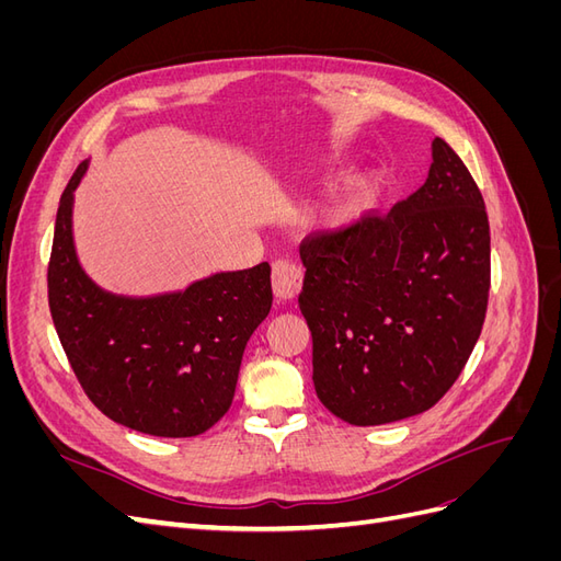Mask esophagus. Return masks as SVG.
<instances>
[{
	"label": "esophagus",
	"mask_w": 561,
	"mask_h": 561,
	"mask_svg": "<svg viewBox=\"0 0 561 561\" xmlns=\"http://www.w3.org/2000/svg\"><path fill=\"white\" fill-rule=\"evenodd\" d=\"M271 283L280 301H290L301 290V268L293 260H276L271 266Z\"/></svg>",
	"instance_id": "1"
}]
</instances>
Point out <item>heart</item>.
<instances>
[{"label":"heart","mask_w":561,"mask_h":561,"mask_svg":"<svg viewBox=\"0 0 561 561\" xmlns=\"http://www.w3.org/2000/svg\"><path fill=\"white\" fill-rule=\"evenodd\" d=\"M358 208H360V196L348 194V196H342L334 203L330 215H332L334 222H346V219H351L355 213H358Z\"/></svg>","instance_id":"b5f03b06"}]
</instances>
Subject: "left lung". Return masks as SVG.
I'll return each instance as SVG.
<instances>
[{
    "label": "left lung",
    "instance_id": "left-lung-1",
    "mask_svg": "<svg viewBox=\"0 0 561 561\" xmlns=\"http://www.w3.org/2000/svg\"><path fill=\"white\" fill-rule=\"evenodd\" d=\"M489 252L484 198L443 138L426 182L388 215L304 239L318 400L351 426L431 410L480 339Z\"/></svg>",
    "mask_w": 561,
    "mask_h": 561
}]
</instances>
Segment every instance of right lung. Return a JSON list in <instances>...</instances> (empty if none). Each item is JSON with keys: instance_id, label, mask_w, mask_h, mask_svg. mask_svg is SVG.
Listing matches in <instances>:
<instances>
[{"instance_id": "obj_1", "label": "right lung", "mask_w": 561, "mask_h": 561, "mask_svg": "<svg viewBox=\"0 0 561 561\" xmlns=\"http://www.w3.org/2000/svg\"><path fill=\"white\" fill-rule=\"evenodd\" d=\"M89 161L67 182L48 262V309L83 393L126 428L194 437L227 414L250 334L268 316L266 262L215 274L184 293L124 297L81 268L72 206Z\"/></svg>"}]
</instances>
